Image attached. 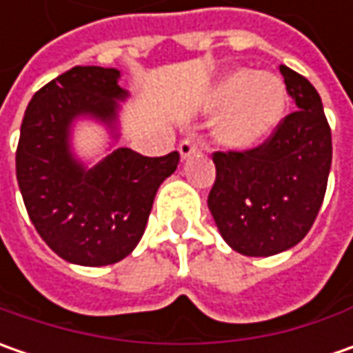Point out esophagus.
Masks as SVG:
<instances>
[{
    "label": "esophagus",
    "instance_id": "obj_1",
    "mask_svg": "<svg viewBox=\"0 0 353 353\" xmlns=\"http://www.w3.org/2000/svg\"><path fill=\"white\" fill-rule=\"evenodd\" d=\"M179 151H181V157H183V159L196 155L198 151H200V141L194 139V137H186V139H183L181 145H179Z\"/></svg>",
    "mask_w": 353,
    "mask_h": 353
}]
</instances>
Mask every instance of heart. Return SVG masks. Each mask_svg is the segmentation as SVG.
Listing matches in <instances>:
<instances>
[{"label": "heart", "instance_id": "1", "mask_svg": "<svg viewBox=\"0 0 353 353\" xmlns=\"http://www.w3.org/2000/svg\"><path fill=\"white\" fill-rule=\"evenodd\" d=\"M212 105L222 110L214 129L218 143L234 151H250L279 128L287 108V92L275 74L236 68L216 84Z\"/></svg>", "mask_w": 353, "mask_h": 353}]
</instances>
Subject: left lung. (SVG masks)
Listing matches in <instances>:
<instances>
[{"mask_svg":"<svg viewBox=\"0 0 353 353\" xmlns=\"http://www.w3.org/2000/svg\"><path fill=\"white\" fill-rule=\"evenodd\" d=\"M281 74L296 112L263 145L214 153L208 208L225 243L250 257L291 250L308 234L332 165V133L319 92L289 66Z\"/></svg>","mask_w":353,"mask_h":353,"instance_id":"left-lung-1","label":"left lung"}]
</instances>
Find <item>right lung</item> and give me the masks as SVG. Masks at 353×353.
Here are the masks:
<instances>
[{
	"label": "right lung",
	"instance_id": "1",
	"mask_svg": "<svg viewBox=\"0 0 353 353\" xmlns=\"http://www.w3.org/2000/svg\"><path fill=\"white\" fill-rule=\"evenodd\" d=\"M121 72L74 66L39 90L27 105L15 153L17 183L39 236L64 261L112 265L139 243L157 190L181 161L114 149L94 167L72 151V128L90 117L117 139Z\"/></svg>",
	"mask_w": 353,
	"mask_h": 353
}]
</instances>
